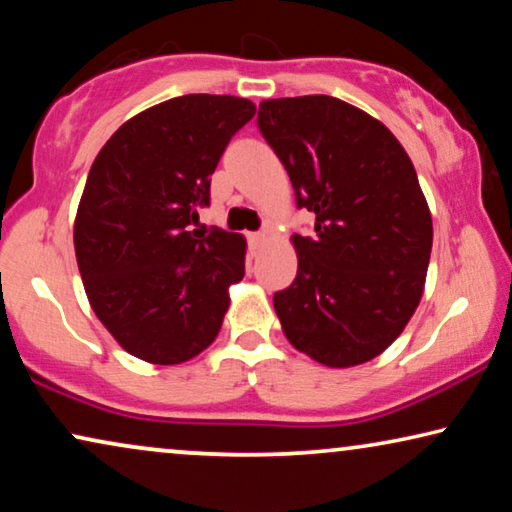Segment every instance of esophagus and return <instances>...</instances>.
Listing matches in <instances>:
<instances>
[{
  "label": "esophagus",
  "instance_id": "34e87169",
  "mask_svg": "<svg viewBox=\"0 0 512 512\" xmlns=\"http://www.w3.org/2000/svg\"><path fill=\"white\" fill-rule=\"evenodd\" d=\"M263 242H265V233H249V247L254 251L261 247Z\"/></svg>",
  "mask_w": 512,
  "mask_h": 512
}]
</instances>
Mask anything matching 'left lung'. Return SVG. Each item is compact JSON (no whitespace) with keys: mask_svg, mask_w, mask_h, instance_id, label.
Segmentation results:
<instances>
[{"mask_svg":"<svg viewBox=\"0 0 512 512\" xmlns=\"http://www.w3.org/2000/svg\"><path fill=\"white\" fill-rule=\"evenodd\" d=\"M258 130L289 172L314 235H293L298 275L275 312L298 352L359 366L403 333L429 268L433 223L401 142L331 95L265 100Z\"/></svg>","mask_w":512,"mask_h":512,"instance_id":"1","label":"left lung"}]
</instances>
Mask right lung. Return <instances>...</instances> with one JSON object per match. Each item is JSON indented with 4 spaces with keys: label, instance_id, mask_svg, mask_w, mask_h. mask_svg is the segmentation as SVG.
Masks as SVG:
<instances>
[{
    "label": "right lung",
    "instance_id": "1",
    "mask_svg": "<svg viewBox=\"0 0 512 512\" xmlns=\"http://www.w3.org/2000/svg\"><path fill=\"white\" fill-rule=\"evenodd\" d=\"M254 114L244 97H172L123 123L90 167L76 263L97 319L137 359L184 363L221 331L247 242L191 226L228 142Z\"/></svg>",
    "mask_w": 512,
    "mask_h": 512
}]
</instances>
